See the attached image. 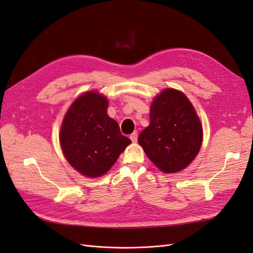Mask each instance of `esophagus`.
Listing matches in <instances>:
<instances>
[{"mask_svg":"<svg viewBox=\"0 0 253 253\" xmlns=\"http://www.w3.org/2000/svg\"><path fill=\"white\" fill-rule=\"evenodd\" d=\"M129 138H131L132 142H136V141H137V138H138V133L134 132L131 136H129Z\"/></svg>","mask_w":253,"mask_h":253,"instance_id":"esophagus-1","label":"esophagus"}]
</instances>
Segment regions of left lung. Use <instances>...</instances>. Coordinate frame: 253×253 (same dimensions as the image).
Returning <instances> with one entry per match:
<instances>
[{
    "label": "left lung",
    "instance_id": "left-lung-1",
    "mask_svg": "<svg viewBox=\"0 0 253 253\" xmlns=\"http://www.w3.org/2000/svg\"><path fill=\"white\" fill-rule=\"evenodd\" d=\"M203 127L189 99L181 91L166 88L152 103L150 126L138 142L158 169L175 173L185 169L201 149Z\"/></svg>",
    "mask_w": 253,
    "mask_h": 253
}]
</instances>
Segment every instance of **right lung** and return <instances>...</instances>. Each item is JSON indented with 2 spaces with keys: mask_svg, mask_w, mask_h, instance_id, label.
<instances>
[{
  "mask_svg": "<svg viewBox=\"0 0 253 253\" xmlns=\"http://www.w3.org/2000/svg\"><path fill=\"white\" fill-rule=\"evenodd\" d=\"M109 101L96 91L83 94L63 119L60 143L67 162L80 174L97 177L108 172L131 139L106 114Z\"/></svg>",
  "mask_w": 253,
  "mask_h": 253,
  "instance_id": "obj_1",
  "label": "right lung"
}]
</instances>
